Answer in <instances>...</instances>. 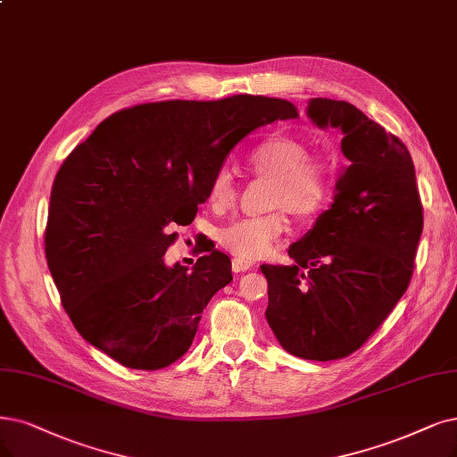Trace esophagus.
<instances>
[{"label": "esophagus", "instance_id": "34e87169", "mask_svg": "<svg viewBox=\"0 0 457 457\" xmlns=\"http://www.w3.org/2000/svg\"><path fill=\"white\" fill-rule=\"evenodd\" d=\"M252 267V262H246L243 258H233L231 260V269L233 273H243V271H248V269Z\"/></svg>", "mask_w": 457, "mask_h": 457}]
</instances>
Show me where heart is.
Segmentation results:
<instances>
[{
	"label": "heart",
	"instance_id": "b5f03b06",
	"mask_svg": "<svg viewBox=\"0 0 457 457\" xmlns=\"http://www.w3.org/2000/svg\"><path fill=\"white\" fill-rule=\"evenodd\" d=\"M248 163L258 175L273 177L271 207H284L299 218H309L326 207L335 182L333 163L309 154V145L290 135H273L250 150ZM235 199L231 173L222 169L209 186V203L226 209ZM288 231L284 211L243 218L220 231V243L246 262L269 254Z\"/></svg>",
	"mask_w": 457,
	"mask_h": 457
}]
</instances>
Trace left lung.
I'll list each match as a JSON object with an SVG mask.
<instances>
[{
	"mask_svg": "<svg viewBox=\"0 0 457 457\" xmlns=\"http://www.w3.org/2000/svg\"><path fill=\"white\" fill-rule=\"evenodd\" d=\"M307 116L343 131L348 165L331 207L290 245L294 263L262 265L265 318L286 352L331 361L356 352L407 292L424 212L412 158L395 135L346 101L314 97Z\"/></svg>",
	"mask_w": 457,
	"mask_h": 457,
	"instance_id": "8db88e82",
	"label": "left lung"
}]
</instances>
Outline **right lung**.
Instances as JSON below:
<instances>
[{
    "label": "right lung",
    "mask_w": 457,
    "mask_h": 457,
    "mask_svg": "<svg viewBox=\"0 0 457 457\" xmlns=\"http://www.w3.org/2000/svg\"><path fill=\"white\" fill-rule=\"evenodd\" d=\"M294 118L286 99L231 96L160 101L105 118L56 173L45 252L75 329L129 369L156 370L190 348L203 309L233 280L207 250L192 269L167 265L169 226L192 224L231 148Z\"/></svg>",
    "instance_id": "right-lung-1"
}]
</instances>
